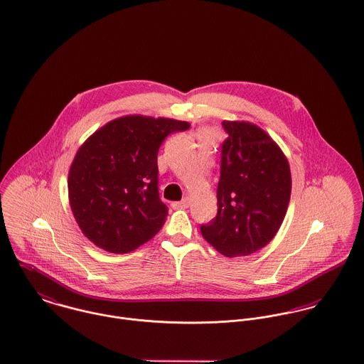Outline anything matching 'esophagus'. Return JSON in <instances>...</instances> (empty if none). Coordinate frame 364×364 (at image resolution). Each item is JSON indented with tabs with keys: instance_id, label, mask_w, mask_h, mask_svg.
<instances>
[{
	"instance_id": "1",
	"label": "esophagus",
	"mask_w": 364,
	"mask_h": 364,
	"mask_svg": "<svg viewBox=\"0 0 364 364\" xmlns=\"http://www.w3.org/2000/svg\"><path fill=\"white\" fill-rule=\"evenodd\" d=\"M188 205H190V200H188V197H187V196H186L181 201H178V203H173V208H176V210L188 208Z\"/></svg>"
}]
</instances>
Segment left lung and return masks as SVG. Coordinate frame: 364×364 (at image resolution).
I'll list each match as a JSON object with an SVG mask.
<instances>
[{
	"label": "left lung",
	"mask_w": 364,
	"mask_h": 364,
	"mask_svg": "<svg viewBox=\"0 0 364 364\" xmlns=\"http://www.w3.org/2000/svg\"><path fill=\"white\" fill-rule=\"evenodd\" d=\"M218 214L201 225L203 237L228 257L264 247L280 229L291 196L289 160L259 127L223 121Z\"/></svg>",
	"instance_id": "8db88e82"
}]
</instances>
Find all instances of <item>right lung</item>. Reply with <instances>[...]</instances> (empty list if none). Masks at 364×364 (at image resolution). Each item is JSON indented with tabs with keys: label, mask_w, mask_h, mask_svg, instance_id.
Returning a JSON list of instances; mask_svg holds the SVG:
<instances>
[{
	"label": "right lung",
	"mask_w": 364,
	"mask_h": 364,
	"mask_svg": "<svg viewBox=\"0 0 364 364\" xmlns=\"http://www.w3.org/2000/svg\"><path fill=\"white\" fill-rule=\"evenodd\" d=\"M188 128L184 121L129 115L108 122L77 150L69 200L94 245L129 253L161 229L168 208L159 198V147L170 134Z\"/></svg>",
	"instance_id": "right-lung-1"
}]
</instances>
